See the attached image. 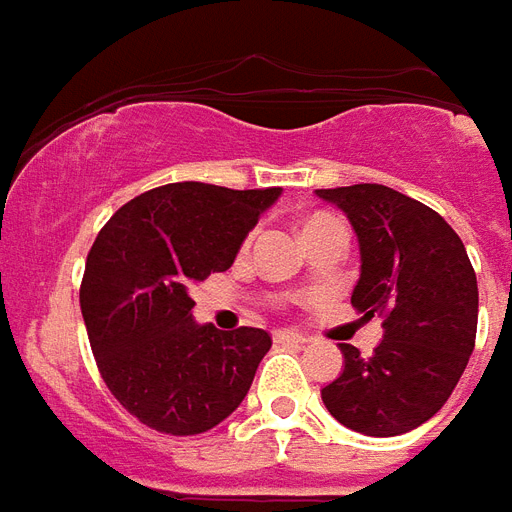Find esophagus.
<instances>
[{"label":"esophagus","mask_w":512,"mask_h":512,"mask_svg":"<svg viewBox=\"0 0 512 512\" xmlns=\"http://www.w3.org/2000/svg\"><path fill=\"white\" fill-rule=\"evenodd\" d=\"M272 338H275V343H306V335L293 333V330H275Z\"/></svg>","instance_id":"34e87169"}]
</instances>
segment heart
<instances>
[{"label": "heart", "instance_id": "b5f03b06", "mask_svg": "<svg viewBox=\"0 0 512 512\" xmlns=\"http://www.w3.org/2000/svg\"><path fill=\"white\" fill-rule=\"evenodd\" d=\"M327 222H335V219H330V216H312V219L304 224V230H312V227H317V224H327Z\"/></svg>", "mask_w": 512, "mask_h": 512}]
</instances>
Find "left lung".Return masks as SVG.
<instances>
[{
	"label": "left lung",
	"instance_id": "obj_1",
	"mask_svg": "<svg viewBox=\"0 0 512 512\" xmlns=\"http://www.w3.org/2000/svg\"><path fill=\"white\" fill-rule=\"evenodd\" d=\"M317 195L341 208L359 237L351 306L367 320L383 317L372 357L341 343L346 365L322 402L351 431L399 436L433 418L465 372L476 346V272L457 232L420 200L386 185Z\"/></svg>",
	"mask_w": 512,
	"mask_h": 512
}]
</instances>
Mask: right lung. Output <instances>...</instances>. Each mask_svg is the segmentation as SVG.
I'll return each instance as SVG.
<instances>
[{
    "mask_svg": "<svg viewBox=\"0 0 512 512\" xmlns=\"http://www.w3.org/2000/svg\"><path fill=\"white\" fill-rule=\"evenodd\" d=\"M280 187L174 182L124 203L89 248L79 301L105 386L142 425L195 436L230 418L272 346L267 330L195 325L187 290L232 267Z\"/></svg>",
    "mask_w": 512,
    "mask_h": 512,
    "instance_id": "1",
    "label": "right lung"
}]
</instances>
